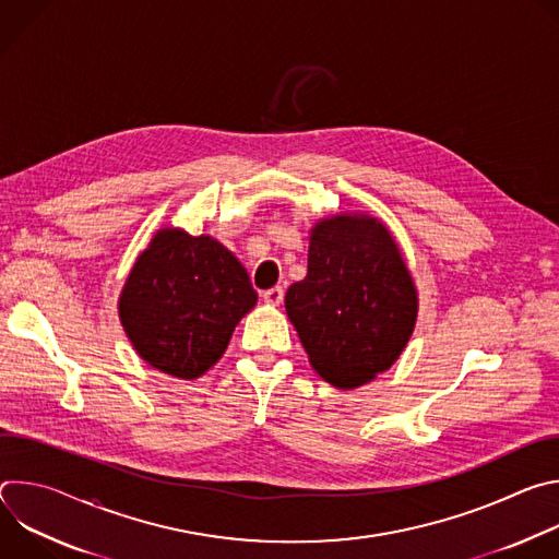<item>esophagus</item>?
I'll return each instance as SVG.
<instances>
[{"label": "esophagus", "instance_id": "obj_1", "mask_svg": "<svg viewBox=\"0 0 559 559\" xmlns=\"http://www.w3.org/2000/svg\"><path fill=\"white\" fill-rule=\"evenodd\" d=\"M283 296H285L283 287H272V289L263 292V300H265L267 305H281V302H283Z\"/></svg>", "mask_w": 559, "mask_h": 559}]
</instances>
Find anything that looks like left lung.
Returning a JSON list of instances; mask_svg holds the SVG:
<instances>
[{
  "label": "left lung",
  "mask_w": 559,
  "mask_h": 559,
  "mask_svg": "<svg viewBox=\"0 0 559 559\" xmlns=\"http://www.w3.org/2000/svg\"><path fill=\"white\" fill-rule=\"evenodd\" d=\"M285 309L311 367L330 384L354 389L401 356L418 298L389 229L354 214L311 229L307 276L289 285Z\"/></svg>",
  "instance_id": "left-lung-1"
}]
</instances>
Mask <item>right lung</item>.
Segmentation results:
<instances>
[{
  "mask_svg": "<svg viewBox=\"0 0 559 559\" xmlns=\"http://www.w3.org/2000/svg\"><path fill=\"white\" fill-rule=\"evenodd\" d=\"M257 298L246 267L218 241L166 227L136 259L119 316L147 365L199 378L223 356Z\"/></svg>",
  "mask_w": 559,
  "mask_h": 559,
  "instance_id": "right-lung-1",
  "label": "right lung"
}]
</instances>
